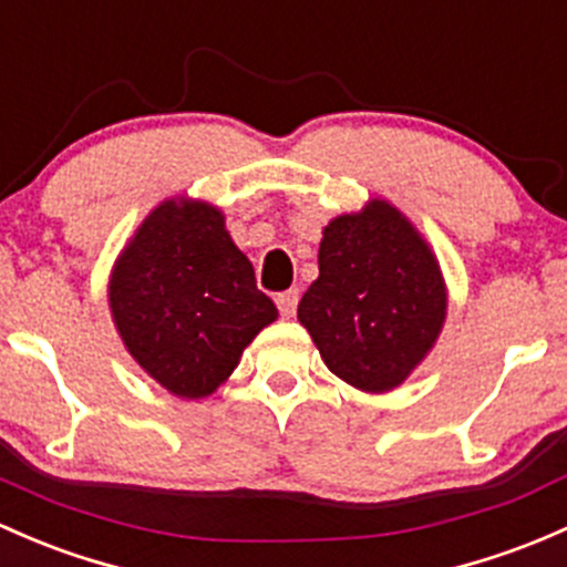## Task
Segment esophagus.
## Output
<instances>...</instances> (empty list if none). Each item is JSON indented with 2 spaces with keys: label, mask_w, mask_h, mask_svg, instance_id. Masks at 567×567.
I'll use <instances>...</instances> for the list:
<instances>
[{
  "label": "esophagus",
  "mask_w": 567,
  "mask_h": 567,
  "mask_svg": "<svg viewBox=\"0 0 567 567\" xmlns=\"http://www.w3.org/2000/svg\"><path fill=\"white\" fill-rule=\"evenodd\" d=\"M277 307L282 318H293L296 307H299V290H285V293H277Z\"/></svg>",
  "instance_id": "34e87169"
}]
</instances>
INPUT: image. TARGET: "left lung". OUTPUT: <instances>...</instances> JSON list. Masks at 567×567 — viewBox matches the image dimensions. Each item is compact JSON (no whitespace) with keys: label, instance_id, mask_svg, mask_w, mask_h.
Listing matches in <instances>:
<instances>
[{"label":"left lung","instance_id":"left-lung-1","mask_svg":"<svg viewBox=\"0 0 567 567\" xmlns=\"http://www.w3.org/2000/svg\"><path fill=\"white\" fill-rule=\"evenodd\" d=\"M318 268L299 320L326 367L361 391L396 389L432 350L449 307L429 244L389 200H372L326 225Z\"/></svg>","mask_w":567,"mask_h":567}]
</instances>
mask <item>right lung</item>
I'll return each instance as SVG.
<instances>
[{"label": "right lung", "instance_id": "right-lung-1", "mask_svg": "<svg viewBox=\"0 0 567 567\" xmlns=\"http://www.w3.org/2000/svg\"><path fill=\"white\" fill-rule=\"evenodd\" d=\"M109 301L130 355L163 389L204 399L277 320L255 268L204 200H163L113 266Z\"/></svg>", "mask_w": 567, "mask_h": 567}]
</instances>
